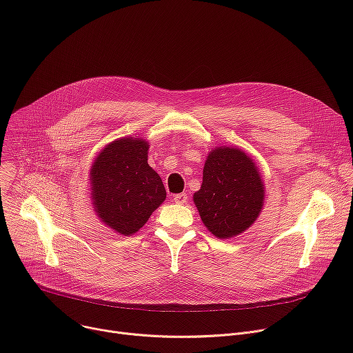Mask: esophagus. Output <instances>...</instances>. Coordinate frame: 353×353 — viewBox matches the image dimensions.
<instances>
[{
  "label": "esophagus",
  "instance_id": "34e87169",
  "mask_svg": "<svg viewBox=\"0 0 353 353\" xmlns=\"http://www.w3.org/2000/svg\"><path fill=\"white\" fill-rule=\"evenodd\" d=\"M173 199H174V203H177V204H185L187 199H188V195L185 192H180V194H176L173 196Z\"/></svg>",
  "mask_w": 353,
  "mask_h": 353
}]
</instances>
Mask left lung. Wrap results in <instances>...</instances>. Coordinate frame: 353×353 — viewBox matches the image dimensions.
<instances>
[{
  "instance_id": "left-lung-1",
  "label": "left lung",
  "mask_w": 353,
  "mask_h": 353,
  "mask_svg": "<svg viewBox=\"0 0 353 353\" xmlns=\"http://www.w3.org/2000/svg\"><path fill=\"white\" fill-rule=\"evenodd\" d=\"M264 192L254 161L239 148L219 146L207 157L194 204L214 236L229 239L256 222L264 205Z\"/></svg>"
}]
</instances>
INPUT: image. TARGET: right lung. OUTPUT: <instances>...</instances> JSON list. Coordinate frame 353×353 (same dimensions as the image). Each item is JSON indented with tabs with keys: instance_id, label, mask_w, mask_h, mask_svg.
<instances>
[{
	"instance_id": "1",
	"label": "right lung",
	"mask_w": 353,
	"mask_h": 353,
	"mask_svg": "<svg viewBox=\"0 0 353 353\" xmlns=\"http://www.w3.org/2000/svg\"><path fill=\"white\" fill-rule=\"evenodd\" d=\"M148 141L120 138L106 145L90 169L96 215L114 232H138L166 199L159 174L148 165Z\"/></svg>"
}]
</instances>
